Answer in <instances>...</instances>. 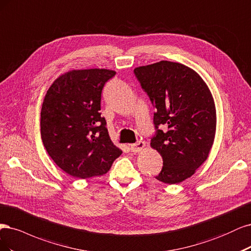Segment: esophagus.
Returning a JSON list of instances; mask_svg holds the SVG:
<instances>
[{"label":"esophagus","instance_id":"esophagus-1","mask_svg":"<svg viewBox=\"0 0 251 251\" xmlns=\"http://www.w3.org/2000/svg\"><path fill=\"white\" fill-rule=\"evenodd\" d=\"M145 148V143L142 141L136 142L135 144H131L130 146H129V149H130L132 152L136 153V152H141L143 149Z\"/></svg>","mask_w":251,"mask_h":251}]
</instances>
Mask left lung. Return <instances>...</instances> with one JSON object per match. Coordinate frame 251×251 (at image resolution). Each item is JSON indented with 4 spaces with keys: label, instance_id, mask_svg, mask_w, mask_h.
Segmentation results:
<instances>
[{
    "label": "left lung",
    "instance_id": "1",
    "mask_svg": "<svg viewBox=\"0 0 251 251\" xmlns=\"http://www.w3.org/2000/svg\"><path fill=\"white\" fill-rule=\"evenodd\" d=\"M155 108L156 134L150 146L163 157L159 181L179 183L207 159L216 134L213 95L197 72L178 62L161 60L134 69ZM166 125L165 132L158 129Z\"/></svg>",
    "mask_w": 251,
    "mask_h": 251
}]
</instances>
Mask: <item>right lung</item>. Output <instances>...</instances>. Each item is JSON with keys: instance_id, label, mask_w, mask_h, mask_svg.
Instances as JSON below:
<instances>
[{"instance_id": "obj_1", "label": "right lung", "mask_w": 251, "mask_h": 251, "mask_svg": "<svg viewBox=\"0 0 251 251\" xmlns=\"http://www.w3.org/2000/svg\"><path fill=\"white\" fill-rule=\"evenodd\" d=\"M115 75L107 69L71 70L47 91L40 111L43 144L54 163L73 177L107 173L122 154L100 114L103 86Z\"/></svg>"}]
</instances>
